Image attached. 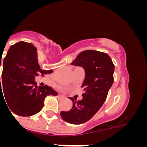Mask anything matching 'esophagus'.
Returning <instances> with one entry per match:
<instances>
[{
	"instance_id": "1",
	"label": "esophagus",
	"mask_w": 147,
	"mask_h": 147,
	"mask_svg": "<svg viewBox=\"0 0 147 147\" xmlns=\"http://www.w3.org/2000/svg\"><path fill=\"white\" fill-rule=\"evenodd\" d=\"M58 97H59V98H64L65 97L63 96H62V95H59V96H58Z\"/></svg>"
}]
</instances>
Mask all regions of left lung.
Returning a JSON list of instances; mask_svg holds the SVG:
<instances>
[{
	"label": "left lung",
	"instance_id": "1",
	"mask_svg": "<svg viewBox=\"0 0 147 147\" xmlns=\"http://www.w3.org/2000/svg\"><path fill=\"white\" fill-rule=\"evenodd\" d=\"M71 65L82 67L85 78L82 88L84 93L81 100L69 98L73 107L69 111H62L61 117L72 124L85 123L101 108L107 98L110 88L113 83L114 64L106 53L86 50L80 53Z\"/></svg>",
	"mask_w": 147,
	"mask_h": 147
}]
</instances>
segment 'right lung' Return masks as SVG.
<instances>
[{"mask_svg":"<svg viewBox=\"0 0 147 147\" xmlns=\"http://www.w3.org/2000/svg\"><path fill=\"white\" fill-rule=\"evenodd\" d=\"M2 67L0 98L5 95L6 104L13 113L20 116L35 115L43 107L45 97L58 94L51 87H38L35 82L36 76H44L53 71L40 68L37 49L32 44L21 41L11 45Z\"/></svg>","mask_w":147,"mask_h":147,"instance_id":"1","label":"right lung"}]
</instances>
